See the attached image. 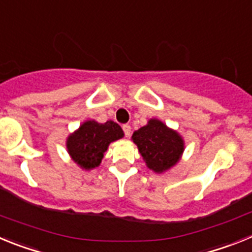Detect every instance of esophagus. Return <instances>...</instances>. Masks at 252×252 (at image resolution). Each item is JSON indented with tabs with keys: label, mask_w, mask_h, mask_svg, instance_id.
Returning a JSON list of instances; mask_svg holds the SVG:
<instances>
[{
	"label": "esophagus",
	"mask_w": 252,
	"mask_h": 252,
	"mask_svg": "<svg viewBox=\"0 0 252 252\" xmlns=\"http://www.w3.org/2000/svg\"><path fill=\"white\" fill-rule=\"evenodd\" d=\"M122 130H124V132H125V136L130 137V135H131V126H130V125H124V126H122Z\"/></svg>",
	"instance_id": "obj_1"
}]
</instances>
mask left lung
Wrapping results in <instances>:
<instances>
[{"label":"left lung","instance_id":"obj_1","mask_svg":"<svg viewBox=\"0 0 252 252\" xmlns=\"http://www.w3.org/2000/svg\"><path fill=\"white\" fill-rule=\"evenodd\" d=\"M146 165L155 173H162L174 166L184 151V141L177 131L157 119L149 120L132 135Z\"/></svg>","mask_w":252,"mask_h":252}]
</instances>
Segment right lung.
<instances>
[{"instance_id": "1", "label": "right lung", "mask_w": 252, "mask_h": 252, "mask_svg": "<svg viewBox=\"0 0 252 252\" xmlns=\"http://www.w3.org/2000/svg\"><path fill=\"white\" fill-rule=\"evenodd\" d=\"M124 137L119 124L107 121H86L66 139L69 155L82 169L91 170L101 164L111 142Z\"/></svg>"}]
</instances>
